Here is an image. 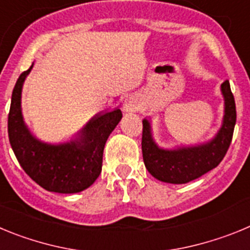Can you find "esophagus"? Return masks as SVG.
<instances>
[{"label":"esophagus","mask_w":250,"mask_h":250,"mask_svg":"<svg viewBox=\"0 0 250 250\" xmlns=\"http://www.w3.org/2000/svg\"><path fill=\"white\" fill-rule=\"evenodd\" d=\"M139 109V104L132 99H127L124 104V111L125 112H135Z\"/></svg>","instance_id":"esophagus-1"}]
</instances>
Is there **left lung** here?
Here are the masks:
<instances>
[{
    "label": "left lung",
    "mask_w": 250,
    "mask_h": 250,
    "mask_svg": "<svg viewBox=\"0 0 250 250\" xmlns=\"http://www.w3.org/2000/svg\"><path fill=\"white\" fill-rule=\"evenodd\" d=\"M222 92L225 101L224 120L219 132L208 144L174 150L160 149L152 140L149 121H143V159L154 178L171 184H185L220 164L229 149L237 121L235 101L229 80L222 83Z\"/></svg>",
    "instance_id": "8db88e82"
}]
</instances>
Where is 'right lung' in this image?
I'll return each mask as SVG.
<instances>
[{"label": "right lung", "mask_w": 250, "mask_h": 250, "mask_svg": "<svg viewBox=\"0 0 250 250\" xmlns=\"http://www.w3.org/2000/svg\"><path fill=\"white\" fill-rule=\"evenodd\" d=\"M22 72L13 87L8 112V139L22 169L40 187L62 194L79 193L94 184L103 167L106 140L123 118L120 109L96 115L77 140L66 144L41 143L26 127L21 112L22 83L31 71Z\"/></svg>", "instance_id": "right-lung-1"}]
</instances>
